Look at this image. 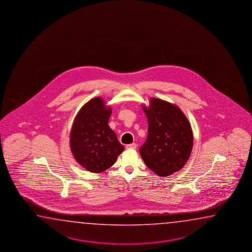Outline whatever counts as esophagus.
<instances>
[{
	"label": "esophagus",
	"instance_id": "esophagus-1",
	"mask_svg": "<svg viewBox=\"0 0 252 252\" xmlns=\"http://www.w3.org/2000/svg\"><path fill=\"white\" fill-rule=\"evenodd\" d=\"M125 148H126V149H136V148H137V144H128V145H126Z\"/></svg>",
	"mask_w": 252,
	"mask_h": 252
}]
</instances>
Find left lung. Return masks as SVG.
<instances>
[{"label":"left lung","instance_id":"obj_1","mask_svg":"<svg viewBox=\"0 0 252 252\" xmlns=\"http://www.w3.org/2000/svg\"><path fill=\"white\" fill-rule=\"evenodd\" d=\"M148 123V138L139 148L150 170L159 176L180 171L187 163L193 147L192 128L175 104L152 97L143 105Z\"/></svg>","mask_w":252,"mask_h":252}]
</instances>
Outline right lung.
<instances>
[{"label": "right lung", "mask_w": 252, "mask_h": 252, "mask_svg": "<svg viewBox=\"0 0 252 252\" xmlns=\"http://www.w3.org/2000/svg\"><path fill=\"white\" fill-rule=\"evenodd\" d=\"M112 108L101 97H94L81 107L70 130L69 146L75 160L91 173L113 166L124 147L109 127Z\"/></svg>", "instance_id": "add662e5"}]
</instances>
